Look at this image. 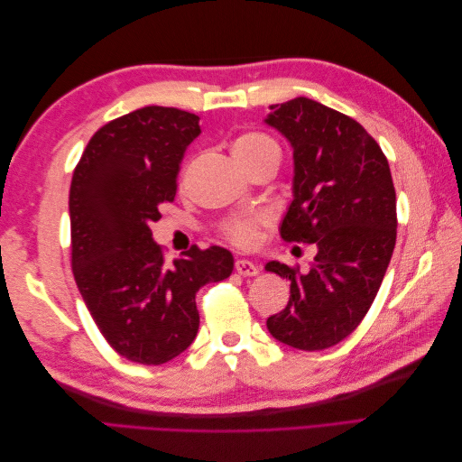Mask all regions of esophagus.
<instances>
[{
    "instance_id": "1",
    "label": "esophagus",
    "mask_w": 462,
    "mask_h": 462,
    "mask_svg": "<svg viewBox=\"0 0 462 462\" xmlns=\"http://www.w3.org/2000/svg\"><path fill=\"white\" fill-rule=\"evenodd\" d=\"M235 272L239 273V275H248V277H253V275H258V265L256 263H253L250 260H236L235 262Z\"/></svg>"
}]
</instances>
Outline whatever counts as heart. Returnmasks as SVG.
<instances>
[{
  "label": "heart",
  "instance_id": "1",
  "mask_svg": "<svg viewBox=\"0 0 462 462\" xmlns=\"http://www.w3.org/2000/svg\"><path fill=\"white\" fill-rule=\"evenodd\" d=\"M231 152L235 160L239 162L245 170L250 165H256L268 160H275L279 163V156H282L279 144L268 133L262 131H243L236 134L231 141ZM263 223V214L235 216L223 223L221 235L226 236V241H229L235 246L250 248L258 241V233Z\"/></svg>",
  "mask_w": 462,
  "mask_h": 462
}]
</instances>
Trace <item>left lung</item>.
<instances>
[{"label":"left lung","mask_w":462,"mask_h":462,"mask_svg":"<svg viewBox=\"0 0 462 462\" xmlns=\"http://www.w3.org/2000/svg\"><path fill=\"white\" fill-rule=\"evenodd\" d=\"M265 123L287 136L295 180L282 239L314 243L309 272L268 262L291 282L285 309L268 318L277 341L300 351L341 343L365 319L397 239V197L380 144L358 121L309 97L272 106Z\"/></svg>","instance_id":"left-lung-1"}]
</instances>
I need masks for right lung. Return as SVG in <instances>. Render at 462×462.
Returning a JSON list of instances; mask_svg holds the SVG:
<instances>
[{"label":"right lung","instance_id":"right-lung-1","mask_svg":"<svg viewBox=\"0 0 462 462\" xmlns=\"http://www.w3.org/2000/svg\"><path fill=\"white\" fill-rule=\"evenodd\" d=\"M200 117L146 106L106 123L75 167L71 265L87 309L117 355L138 365L170 362L194 341L197 292L227 279L233 256L221 246H190L167 262L150 226L177 194L187 146Z\"/></svg>","mask_w":462,"mask_h":462}]
</instances>
